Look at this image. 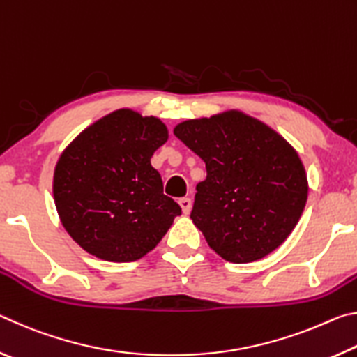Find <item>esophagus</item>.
Here are the masks:
<instances>
[{
    "instance_id": "34e87169",
    "label": "esophagus",
    "mask_w": 357,
    "mask_h": 357,
    "mask_svg": "<svg viewBox=\"0 0 357 357\" xmlns=\"http://www.w3.org/2000/svg\"><path fill=\"white\" fill-rule=\"evenodd\" d=\"M179 206H181V209H183L184 214H189L190 209H192V200H190V198H181Z\"/></svg>"
}]
</instances>
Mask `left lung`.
Returning <instances> with one entry per match:
<instances>
[{
	"instance_id": "8db88e82",
	"label": "left lung",
	"mask_w": 357,
	"mask_h": 357,
	"mask_svg": "<svg viewBox=\"0 0 357 357\" xmlns=\"http://www.w3.org/2000/svg\"><path fill=\"white\" fill-rule=\"evenodd\" d=\"M173 132L206 164L190 219L211 249L229 263L274 252L299 222L309 193L291 144L238 110L184 121Z\"/></svg>"
}]
</instances>
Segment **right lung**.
<instances>
[{
    "label": "right lung",
    "instance_id": "add662e5",
    "mask_svg": "<svg viewBox=\"0 0 357 357\" xmlns=\"http://www.w3.org/2000/svg\"><path fill=\"white\" fill-rule=\"evenodd\" d=\"M168 140L159 118L121 108L63 151L53 197L66 231L91 255L129 263L165 236L179 204L164 193L151 157Z\"/></svg>",
    "mask_w": 357,
    "mask_h": 357
}]
</instances>
